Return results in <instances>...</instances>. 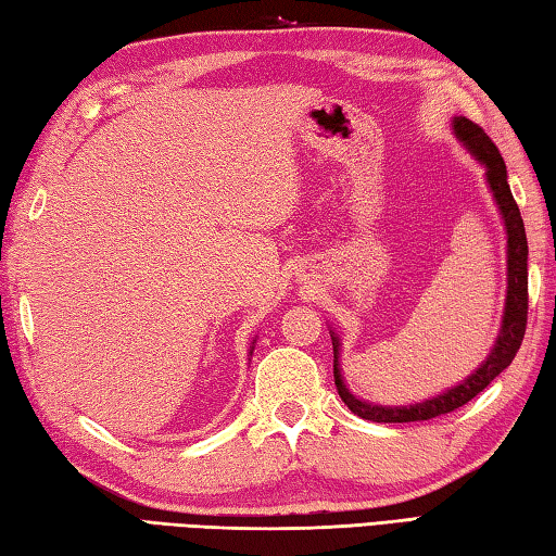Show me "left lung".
<instances>
[{
    "label": "left lung",
    "mask_w": 556,
    "mask_h": 556,
    "mask_svg": "<svg viewBox=\"0 0 556 556\" xmlns=\"http://www.w3.org/2000/svg\"><path fill=\"white\" fill-rule=\"evenodd\" d=\"M452 131L456 140L464 146L470 155H473L482 167H485L488 188L500 207V215L506 229V299H504V315L500 334L494 339V346L478 368L464 377L458 384L444 389L442 394L432 399H425L420 404L410 406H382L375 401H365L351 392L341 375V341L339 334L329 327L334 346V382L339 389V396L344 404L356 413V416L372 420V422H413V420H430L444 413H452L454 408L468 404L470 399L478 396L494 377L506 370L516 358V351L521 349V341L526 334V317H528V239L526 227L518 212L516 200L511 195L509 181H506V164L500 155L497 146L492 143L490 136L482 131L478 124H473L466 116H454Z\"/></svg>",
    "instance_id": "left-lung-1"
}]
</instances>
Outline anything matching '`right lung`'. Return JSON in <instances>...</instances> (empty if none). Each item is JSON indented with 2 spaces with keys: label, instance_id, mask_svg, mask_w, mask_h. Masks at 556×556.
<instances>
[{
  "label": "right lung",
  "instance_id": "right-lung-1",
  "mask_svg": "<svg viewBox=\"0 0 556 556\" xmlns=\"http://www.w3.org/2000/svg\"><path fill=\"white\" fill-rule=\"evenodd\" d=\"M253 349H255V339H253V346H251V351H248V353H251V356H253Z\"/></svg>",
  "mask_w": 556,
  "mask_h": 556
}]
</instances>
